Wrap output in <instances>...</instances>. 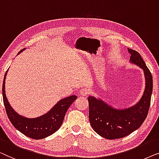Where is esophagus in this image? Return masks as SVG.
I'll list each match as a JSON object with an SVG mask.
<instances>
[{
    "label": "esophagus",
    "mask_w": 159,
    "mask_h": 159,
    "mask_svg": "<svg viewBox=\"0 0 159 159\" xmlns=\"http://www.w3.org/2000/svg\"><path fill=\"white\" fill-rule=\"evenodd\" d=\"M89 93H90V90L87 88H83L80 91V94L81 96H84V97H86V96H88Z\"/></svg>",
    "instance_id": "34e87169"
}]
</instances>
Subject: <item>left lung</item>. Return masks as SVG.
<instances>
[{
  "instance_id": "8db88e82",
  "label": "left lung",
  "mask_w": 159,
  "mask_h": 159,
  "mask_svg": "<svg viewBox=\"0 0 159 159\" xmlns=\"http://www.w3.org/2000/svg\"><path fill=\"white\" fill-rule=\"evenodd\" d=\"M131 55V62L144 70L146 89L138 103L125 109H117L93 97H89V121L92 128L102 137L109 140L122 138L141 126L148 113L152 91L153 78L144 60L137 51L127 48Z\"/></svg>"
}]
</instances>
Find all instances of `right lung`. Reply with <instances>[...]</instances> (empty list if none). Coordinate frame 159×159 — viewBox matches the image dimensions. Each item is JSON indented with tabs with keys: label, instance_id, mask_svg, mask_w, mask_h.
Segmentation results:
<instances>
[{
	"label": "right lung",
	"instance_id": "obj_1",
	"mask_svg": "<svg viewBox=\"0 0 159 159\" xmlns=\"http://www.w3.org/2000/svg\"><path fill=\"white\" fill-rule=\"evenodd\" d=\"M24 50H21L19 53ZM8 71V70H7ZM5 76L3 82V99L8 117L18 130L32 139L39 140L48 137L55 133L63 122L65 115L71 104L76 99L77 96L72 95L60 100L48 113L36 118H26L19 115L13 110L8 102L5 93Z\"/></svg>",
	"mask_w": 159,
	"mask_h": 159
}]
</instances>
